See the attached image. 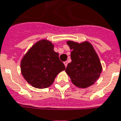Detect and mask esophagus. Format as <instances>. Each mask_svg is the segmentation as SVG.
<instances>
[{"label":"esophagus","mask_w":121,"mask_h":121,"mask_svg":"<svg viewBox=\"0 0 121 121\" xmlns=\"http://www.w3.org/2000/svg\"><path fill=\"white\" fill-rule=\"evenodd\" d=\"M64 66H65V67H67V66H68V62L67 61H65L64 62Z\"/></svg>","instance_id":"34e87169"}]
</instances>
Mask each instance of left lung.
<instances>
[{
	"instance_id": "1",
	"label": "left lung",
	"mask_w": 121,
	"mask_h": 121,
	"mask_svg": "<svg viewBox=\"0 0 121 121\" xmlns=\"http://www.w3.org/2000/svg\"><path fill=\"white\" fill-rule=\"evenodd\" d=\"M66 43L72 51L71 62L68 64L66 73L78 87L91 86L102 72V65L92 44L87 41L79 43L69 40Z\"/></svg>"
}]
</instances>
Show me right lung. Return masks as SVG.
<instances>
[{"label": "right lung", "mask_w": 121, "mask_h": 121, "mask_svg": "<svg viewBox=\"0 0 121 121\" xmlns=\"http://www.w3.org/2000/svg\"><path fill=\"white\" fill-rule=\"evenodd\" d=\"M52 41L43 39L32 46L21 60V73L26 81L37 89L50 87L65 69Z\"/></svg>", "instance_id": "right-lung-1"}]
</instances>
